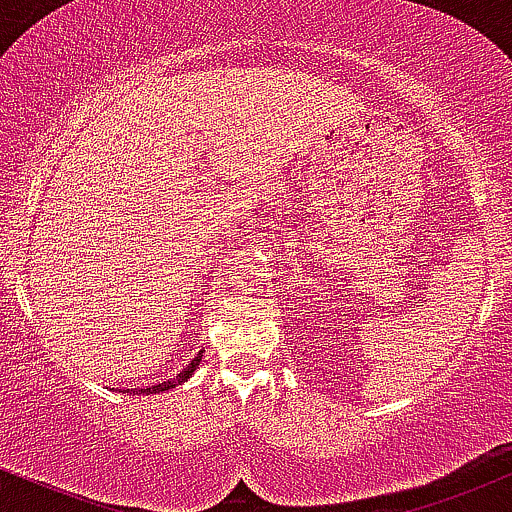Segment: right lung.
I'll return each instance as SVG.
<instances>
[{"instance_id": "right-lung-1", "label": "right lung", "mask_w": 512, "mask_h": 512, "mask_svg": "<svg viewBox=\"0 0 512 512\" xmlns=\"http://www.w3.org/2000/svg\"><path fill=\"white\" fill-rule=\"evenodd\" d=\"M199 361H202V354H197L195 358H192V361H190V366H187L185 370H182V373H178V375H175V378H170V380H166V383H158V385H151V387H146V390H139V392H151V395H156V392L170 390V387H175V385L185 383V380H187V378H190V375H192V373H195V368L199 366Z\"/></svg>"}]
</instances>
